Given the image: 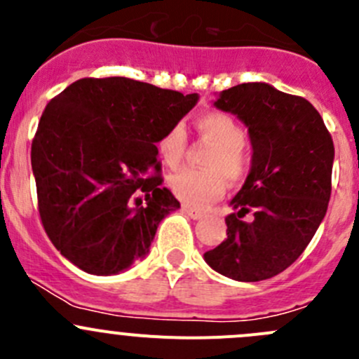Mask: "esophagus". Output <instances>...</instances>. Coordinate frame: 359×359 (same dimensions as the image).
I'll return each mask as SVG.
<instances>
[{
    "label": "esophagus",
    "mask_w": 359,
    "mask_h": 359,
    "mask_svg": "<svg viewBox=\"0 0 359 359\" xmlns=\"http://www.w3.org/2000/svg\"><path fill=\"white\" fill-rule=\"evenodd\" d=\"M182 210L187 213V215L191 217V219H194V220H200V219H203V217H205V213H203L201 210L193 208V206H189V205H182Z\"/></svg>",
    "instance_id": "obj_1"
}]
</instances>
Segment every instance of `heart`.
<instances>
[{
  "instance_id": "1",
  "label": "heart",
  "mask_w": 359,
  "mask_h": 359,
  "mask_svg": "<svg viewBox=\"0 0 359 359\" xmlns=\"http://www.w3.org/2000/svg\"><path fill=\"white\" fill-rule=\"evenodd\" d=\"M201 140L212 146L203 159L206 170H180L168 179L172 193L186 205L203 206L219 200L226 191V179L238 182L243 179L248 158L243 151L245 130L233 116L226 112H205L194 121ZM186 130L173 125L159 137L156 147L163 163L175 168L186 151Z\"/></svg>"
}]
</instances>
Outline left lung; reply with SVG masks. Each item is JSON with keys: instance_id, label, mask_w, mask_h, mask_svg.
Instances as JSON below:
<instances>
[{"instance_id": "left-lung-1", "label": "left lung", "mask_w": 359, "mask_h": 359, "mask_svg": "<svg viewBox=\"0 0 359 359\" xmlns=\"http://www.w3.org/2000/svg\"><path fill=\"white\" fill-rule=\"evenodd\" d=\"M213 106L247 126L252 163L231 200L227 240L203 259L231 280H267L299 259L325 219L334 140L313 104L269 83L224 90Z\"/></svg>"}]
</instances>
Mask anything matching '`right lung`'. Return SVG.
I'll list each match as a JSON object with an SVG mask.
<instances>
[{
	"mask_svg": "<svg viewBox=\"0 0 359 359\" xmlns=\"http://www.w3.org/2000/svg\"><path fill=\"white\" fill-rule=\"evenodd\" d=\"M200 100L128 78H83L45 107L31 165L46 234L69 262L111 276L144 259L180 208L161 187L158 140Z\"/></svg>",
	"mask_w": 359,
	"mask_h": 359,
	"instance_id": "add662e5",
	"label": "right lung"
}]
</instances>
